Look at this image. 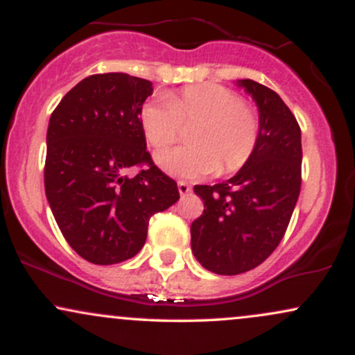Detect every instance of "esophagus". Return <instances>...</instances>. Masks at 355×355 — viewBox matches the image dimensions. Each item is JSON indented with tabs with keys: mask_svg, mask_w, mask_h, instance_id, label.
Here are the masks:
<instances>
[{
	"mask_svg": "<svg viewBox=\"0 0 355 355\" xmlns=\"http://www.w3.org/2000/svg\"><path fill=\"white\" fill-rule=\"evenodd\" d=\"M177 185H178V191H180V195H187V193H189V191L191 190V187L189 185V183L183 182V180L178 182Z\"/></svg>",
	"mask_w": 355,
	"mask_h": 355,
	"instance_id": "esophagus-1",
	"label": "esophagus"
}]
</instances>
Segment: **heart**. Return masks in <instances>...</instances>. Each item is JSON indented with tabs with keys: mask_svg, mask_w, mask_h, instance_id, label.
<instances>
[{
	"mask_svg": "<svg viewBox=\"0 0 355 355\" xmlns=\"http://www.w3.org/2000/svg\"><path fill=\"white\" fill-rule=\"evenodd\" d=\"M140 121L153 148L175 144L182 125H193L189 145L157 153L162 168L187 178L242 170L254 157L262 132L259 112L237 92L217 83L191 85L172 93L168 101H150L141 108Z\"/></svg>",
	"mask_w": 355,
	"mask_h": 355,
	"instance_id": "obj_1",
	"label": "heart"
}]
</instances>
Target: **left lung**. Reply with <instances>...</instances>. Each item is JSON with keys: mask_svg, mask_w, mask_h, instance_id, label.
I'll use <instances>...</instances> for the list:
<instances>
[{"mask_svg": "<svg viewBox=\"0 0 355 355\" xmlns=\"http://www.w3.org/2000/svg\"><path fill=\"white\" fill-rule=\"evenodd\" d=\"M259 107V146L230 180L195 185L203 214L191 223V252L207 270L237 275L252 270L284 239L302 183L300 126L266 85L240 80Z\"/></svg>", "mask_w": 355, "mask_h": 355, "instance_id": "1", "label": "left lung"}]
</instances>
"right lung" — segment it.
I'll return each instance as SVG.
<instances>
[{"instance_id": "right-lung-1", "label": "right lung", "mask_w": 355, "mask_h": 355, "mask_svg": "<svg viewBox=\"0 0 355 355\" xmlns=\"http://www.w3.org/2000/svg\"><path fill=\"white\" fill-rule=\"evenodd\" d=\"M152 81L98 73L53 110L46 133L44 191L64 240L96 266L132 259L152 215L180 198L177 182L153 164L140 113ZM135 166V178L125 175Z\"/></svg>"}]
</instances>
